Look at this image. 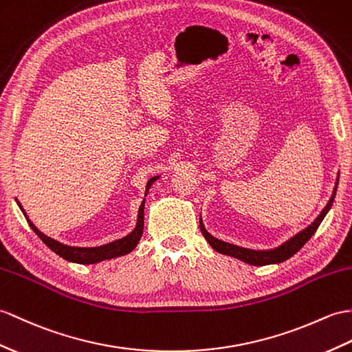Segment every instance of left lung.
Returning <instances> with one entry per match:
<instances>
[{
	"mask_svg": "<svg viewBox=\"0 0 352 352\" xmlns=\"http://www.w3.org/2000/svg\"><path fill=\"white\" fill-rule=\"evenodd\" d=\"M338 184H339V174H338V178H336V183H334V189H333V193L330 196V199H329V202H327V206L322 208L321 213L318 214V217L309 226H306L305 230H301L296 235H292L291 239H288L287 241H283L277 248L263 249V250L258 249L256 250V249L241 248V246H236V244L228 243V241H223V240H219V239H216V236H213L206 230V226H204V222H202V216L199 217L201 232H202L204 236H206V240L208 241L210 246L213 248L216 252L222 253V255L236 258V259L243 261V263L250 264V265L280 264V263H283V261H287L291 256L296 255V253L309 241L310 236H312L316 232L318 226L321 225L324 217L327 216V213H329L331 206H333L334 196H336V190H338Z\"/></svg>",
	"mask_w": 352,
	"mask_h": 352,
	"instance_id": "left-lung-1",
	"label": "left lung"
}]
</instances>
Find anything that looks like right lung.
Listing matches in <instances>:
<instances>
[{
  "instance_id": "1",
  "label": "right lung",
  "mask_w": 352,
  "mask_h": 352,
  "mask_svg": "<svg viewBox=\"0 0 352 352\" xmlns=\"http://www.w3.org/2000/svg\"><path fill=\"white\" fill-rule=\"evenodd\" d=\"M159 178H160V175H156V177H151L148 182H146L145 196H146V193H148V190L151 189V186L156 183ZM16 204H18L21 211L23 213V216H25L28 225L31 226V230L38 235V239L42 240L52 252H55L56 255L61 256L65 261H69V263L89 265V264L102 263V261H106V259H112V258H118V256H122V255H127V253H130L138 246V243H139V240H141L142 232H144L145 198L142 199L141 206H139L136 225H135V228L132 230V232H129L126 236H122V239L113 240L111 243H106V244H102V246H94V248L69 246V244L60 243L58 240H54V239H51V236L45 235L34 223L31 222L28 214L25 213V210H23V207L21 206V202L18 199H16Z\"/></svg>"
}]
</instances>
